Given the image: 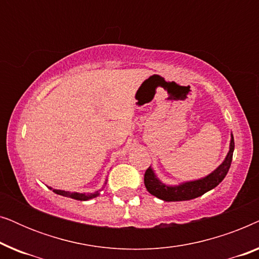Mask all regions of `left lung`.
I'll use <instances>...</instances> for the list:
<instances>
[{"mask_svg":"<svg viewBox=\"0 0 259 259\" xmlns=\"http://www.w3.org/2000/svg\"><path fill=\"white\" fill-rule=\"evenodd\" d=\"M233 150H235V140H233V136L231 134L228 155H226L224 161L213 172L201 179L186 182L175 186H169L161 183L154 173L153 168L150 166L146 169V172H145V186H146L147 191L152 196L165 201H182L194 199V198L203 196L207 191L214 189L215 186L219 185V183L223 182V179L228 175L230 166H231Z\"/></svg>","mask_w":259,"mask_h":259,"instance_id":"left-lung-1","label":"left lung"}]
</instances>
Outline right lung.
Here are the masks:
<instances>
[{"instance_id":"right-lung-1","label":"right lung","mask_w":259,"mask_h":259,"mask_svg":"<svg viewBox=\"0 0 259 259\" xmlns=\"http://www.w3.org/2000/svg\"><path fill=\"white\" fill-rule=\"evenodd\" d=\"M106 184V183H105ZM56 194H60V196H63V197H69V198H73V199H76V200H88V199H92V198H95L98 197L99 194H100V191H95L94 193H77V192H68V191H62V190H53Z\"/></svg>"}]
</instances>
